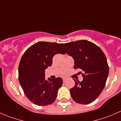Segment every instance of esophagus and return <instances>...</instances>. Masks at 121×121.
I'll list each match as a JSON object with an SVG mask.
<instances>
[{
    "label": "esophagus",
    "mask_w": 121,
    "mask_h": 121,
    "mask_svg": "<svg viewBox=\"0 0 121 121\" xmlns=\"http://www.w3.org/2000/svg\"><path fill=\"white\" fill-rule=\"evenodd\" d=\"M66 80H67V78L65 77H63V82H65V81H66Z\"/></svg>",
    "instance_id": "obj_1"
}]
</instances>
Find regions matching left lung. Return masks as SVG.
Instances as JSON below:
<instances>
[{
    "instance_id": "1",
    "label": "left lung",
    "mask_w": 121,
    "mask_h": 121,
    "mask_svg": "<svg viewBox=\"0 0 121 121\" xmlns=\"http://www.w3.org/2000/svg\"><path fill=\"white\" fill-rule=\"evenodd\" d=\"M74 60V68L84 72L83 80H75V86L70 90L72 98L77 103L88 104L96 99L103 90L109 74L107 58L102 50L85 40L60 44Z\"/></svg>"
}]
</instances>
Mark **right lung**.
I'll return each mask as SVG.
<instances>
[{
    "instance_id": "add662e5",
    "label": "right lung",
    "mask_w": 121,
    "mask_h": 121,
    "mask_svg": "<svg viewBox=\"0 0 121 121\" xmlns=\"http://www.w3.org/2000/svg\"><path fill=\"white\" fill-rule=\"evenodd\" d=\"M65 52L56 43L39 41L23 54L19 65V80L24 94L31 102L46 106L54 102L63 84L61 78L45 79V69L50 67L56 54Z\"/></svg>"
}]
</instances>
